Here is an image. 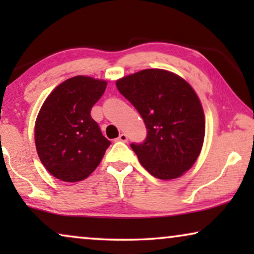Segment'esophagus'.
Returning <instances> with one entry per match:
<instances>
[{"instance_id": "1", "label": "esophagus", "mask_w": 254, "mask_h": 254, "mask_svg": "<svg viewBox=\"0 0 254 254\" xmlns=\"http://www.w3.org/2000/svg\"><path fill=\"white\" fill-rule=\"evenodd\" d=\"M118 141H121V142H127L128 141V136L126 134H120L119 137L117 138Z\"/></svg>"}]
</instances>
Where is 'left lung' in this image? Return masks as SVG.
<instances>
[{
  "label": "left lung",
  "mask_w": 254,
  "mask_h": 254,
  "mask_svg": "<svg viewBox=\"0 0 254 254\" xmlns=\"http://www.w3.org/2000/svg\"><path fill=\"white\" fill-rule=\"evenodd\" d=\"M116 84L148 129L143 143L130 144L142 166L162 180L182 177L199 157L206 131L203 109L194 89L164 69H144Z\"/></svg>",
  "instance_id": "1"
}]
</instances>
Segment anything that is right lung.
I'll return each instance as SVG.
<instances>
[{
    "label": "right lung",
    "mask_w": 254,
    "mask_h": 254,
    "mask_svg": "<svg viewBox=\"0 0 254 254\" xmlns=\"http://www.w3.org/2000/svg\"><path fill=\"white\" fill-rule=\"evenodd\" d=\"M106 85L104 79L74 76L45 99L34 125V142L41 163L55 178L81 182L102 161L111 142L90 112Z\"/></svg>",
    "instance_id": "right-lung-1"
}]
</instances>
